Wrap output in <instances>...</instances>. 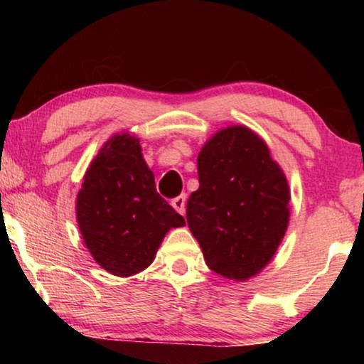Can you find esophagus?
I'll use <instances>...</instances> for the list:
<instances>
[{
	"label": "esophagus",
	"instance_id": "1",
	"mask_svg": "<svg viewBox=\"0 0 364 364\" xmlns=\"http://www.w3.org/2000/svg\"><path fill=\"white\" fill-rule=\"evenodd\" d=\"M171 205L176 208L181 215H183V213H186V196H178L176 198H172Z\"/></svg>",
	"mask_w": 364,
	"mask_h": 364
}]
</instances>
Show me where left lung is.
<instances>
[{
  "instance_id": "left-lung-1",
  "label": "left lung",
  "mask_w": 364,
  "mask_h": 364,
  "mask_svg": "<svg viewBox=\"0 0 364 364\" xmlns=\"http://www.w3.org/2000/svg\"><path fill=\"white\" fill-rule=\"evenodd\" d=\"M198 188L187 223L212 272L233 282L255 277L275 257L290 222V187L267 142L247 126H228L203 144Z\"/></svg>"
}]
</instances>
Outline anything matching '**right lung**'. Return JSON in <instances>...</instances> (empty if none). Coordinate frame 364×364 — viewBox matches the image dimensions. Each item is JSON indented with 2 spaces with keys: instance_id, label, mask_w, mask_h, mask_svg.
<instances>
[{
  "instance_id": "obj_1",
  "label": "right lung",
  "mask_w": 364,
  "mask_h": 364,
  "mask_svg": "<svg viewBox=\"0 0 364 364\" xmlns=\"http://www.w3.org/2000/svg\"><path fill=\"white\" fill-rule=\"evenodd\" d=\"M84 245L116 277L146 270L171 228L186 220L159 196L139 137L119 132L89 164L76 198Z\"/></svg>"
}]
</instances>
